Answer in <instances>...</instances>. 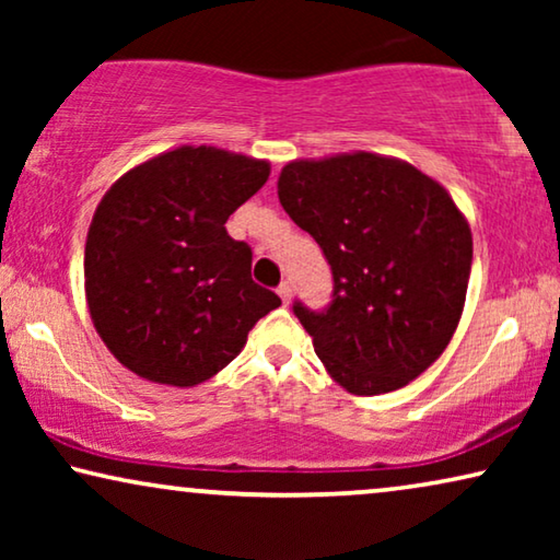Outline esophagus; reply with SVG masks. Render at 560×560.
Wrapping results in <instances>:
<instances>
[{"instance_id": "esophagus-1", "label": "esophagus", "mask_w": 560, "mask_h": 560, "mask_svg": "<svg viewBox=\"0 0 560 560\" xmlns=\"http://www.w3.org/2000/svg\"><path fill=\"white\" fill-rule=\"evenodd\" d=\"M278 295H280L282 305H288V303H290V298H293V288H290L288 282H282V285L278 288Z\"/></svg>"}]
</instances>
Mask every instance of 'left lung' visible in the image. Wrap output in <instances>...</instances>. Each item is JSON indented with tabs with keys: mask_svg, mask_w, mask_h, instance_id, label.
Returning a JSON list of instances; mask_svg holds the SVG:
<instances>
[{
	"mask_svg": "<svg viewBox=\"0 0 560 560\" xmlns=\"http://www.w3.org/2000/svg\"><path fill=\"white\" fill-rule=\"evenodd\" d=\"M278 196L331 265V305H293L331 380L382 395L423 374L456 331L471 272V229L448 190L405 160L357 150L293 160Z\"/></svg>",
	"mask_w": 560,
	"mask_h": 560,
	"instance_id": "left-lung-1",
	"label": "left lung"
}]
</instances>
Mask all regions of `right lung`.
I'll list each match as a JSON object with an SVG mask.
<instances>
[{
  "label": "right lung",
  "mask_w": 560,
  "mask_h": 560,
  "mask_svg": "<svg viewBox=\"0 0 560 560\" xmlns=\"http://www.w3.org/2000/svg\"><path fill=\"white\" fill-rule=\"evenodd\" d=\"M267 178V160L180 144L135 165L98 201L86 303L106 349L137 377L201 385L280 305L252 280V249L224 226Z\"/></svg>",
  "instance_id": "1"
}]
</instances>
